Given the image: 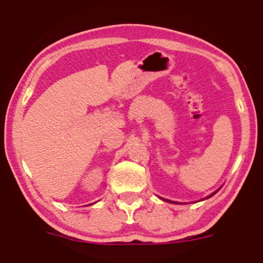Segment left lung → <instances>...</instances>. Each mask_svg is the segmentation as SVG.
Wrapping results in <instances>:
<instances>
[{
    "label": "left lung",
    "mask_w": 263,
    "mask_h": 263,
    "mask_svg": "<svg viewBox=\"0 0 263 263\" xmlns=\"http://www.w3.org/2000/svg\"><path fill=\"white\" fill-rule=\"evenodd\" d=\"M213 194H214V193H213ZM213 194H211V195H210V197H212V195H213ZM210 197H209V198H210ZM167 201H169V200H167ZM174 204H177V202H174Z\"/></svg>",
    "instance_id": "left-lung-1"
}]
</instances>
